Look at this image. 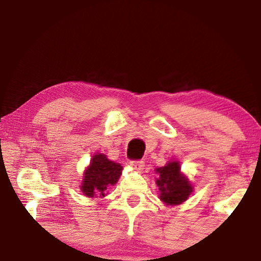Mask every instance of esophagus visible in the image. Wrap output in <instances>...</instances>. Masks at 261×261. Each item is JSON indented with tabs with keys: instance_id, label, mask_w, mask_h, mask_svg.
Masks as SVG:
<instances>
[{
	"instance_id": "esophagus-1",
	"label": "esophagus",
	"mask_w": 261,
	"mask_h": 261,
	"mask_svg": "<svg viewBox=\"0 0 261 261\" xmlns=\"http://www.w3.org/2000/svg\"><path fill=\"white\" fill-rule=\"evenodd\" d=\"M130 166L134 168L136 170H141L144 169L145 167V162L141 161V160H137V161H130Z\"/></svg>"
}]
</instances>
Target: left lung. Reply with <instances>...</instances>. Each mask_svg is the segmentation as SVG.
<instances>
[{
	"label": "left lung",
	"mask_w": 261,
	"mask_h": 261,
	"mask_svg": "<svg viewBox=\"0 0 261 261\" xmlns=\"http://www.w3.org/2000/svg\"><path fill=\"white\" fill-rule=\"evenodd\" d=\"M159 178L156 185L161 191L160 199L167 205L182 204L192 192L189 180L180 174L178 162H169L165 167L156 168Z\"/></svg>",
	"instance_id": "left-lung-1"
}]
</instances>
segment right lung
Returning <instances> with one entry per match:
<instances>
[{
  "label": "right lung",
  "instance_id": "1",
  "mask_svg": "<svg viewBox=\"0 0 261 261\" xmlns=\"http://www.w3.org/2000/svg\"><path fill=\"white\" fill-rule=\"evenodd\" d=\"M121 174V165L108 160L103 154H96L84 174L82 191L86 197H94L95 194L105 197L106 190L117 182Z\"/></svg>",
  "mask_w": 261,
  "mask_h": 261
}]
</instances>
